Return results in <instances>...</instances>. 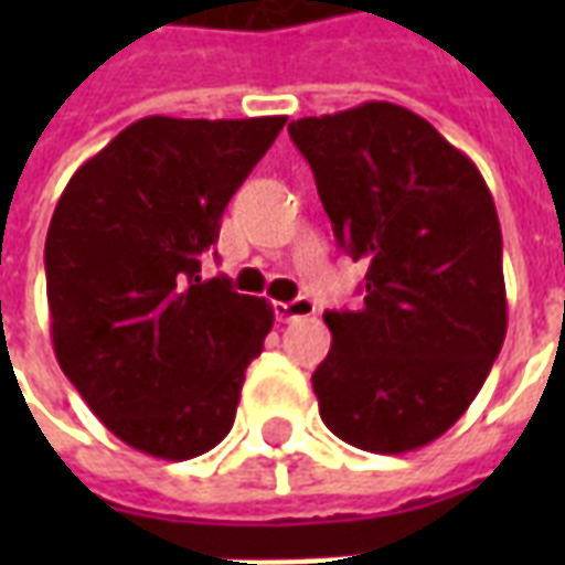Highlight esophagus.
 Wrapping results in <instances>:
<instances>
[{
	"instance_id": "1",
	"label": "esophagus",
	"mask_w": 565,
	"mask_h": 565,
	"mask_svg": "<svg viewBox=\"0 0 565 565\" xmlns=\"http://www.w3.org/2000/svg\"><path fill=\"white\" fill-rule=\"evenodd\" d=\"M318 311V306L311 302V299H306V296H299V299H294V302H275V318L278 320H302V318H311Z\"/></svg>"
}]
</instances>
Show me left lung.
I'll list each match as a JSON object with an SVG mask.
<instances>
[{
  "instance_id": "obj_1",
  "label": "left lung",
  "mask_w": 565,
  "mask_h": 565,
  "mask_svg": "<svg viewBox=\"0 0 565 565\" xmlns=\"http://www.w3.org/2000/svg\"><path fill=\"white\" fill-rule=\"evenodd\" d=\"M287 129L335 242L369 263L363 308L323 315L320 417L360 450L424 448L472 405L505 342L493 196L475 162L403 105L363 103Z\"/></svg>"
}]
</instances>
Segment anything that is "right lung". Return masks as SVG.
Returning a JSON list of instances; mask_svg holds the SVG:
<instances>
[{
	"label": "right lung",
	"mask_w": 565,
	"mask_h": 565,
	"mask_svg": "<svg viewBox=\"0 0 565 565\" xmlns=\"http://www.w3.org/2000/svg\"><path fill=\"white\" fill-rule=\"evenodd\" d=\"M287 117H141L72 174L47 242L51 339L66 379L120 441L190 460L233 429L275 311L202 281L226 202Z\"/></svg>",
	"instance_id": "add662e5"
}]
</instances>
